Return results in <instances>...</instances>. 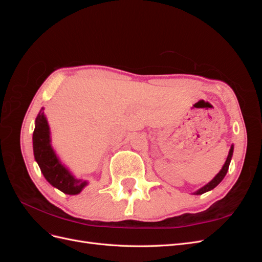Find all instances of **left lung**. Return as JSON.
I'll return each mask as SVG.
<instances>
[{
    "instance_id": "left-lung-1",
    "label": "left lung",
    "mask_w": 262,
    "mask_h": 262,
    "mask_svg": "<svg viewBox=\"0 0 262 262\" xmlns=\"http://www.w3.org/2000/svg\"><path fill=\"white\" fill-rule=\"evenodd\" d=\"M233 152H234V145L232 144L231 148H229V152H228L226 161H225V163H224V165H223V167H222V169L219 171V173H216V176L214 177L210 182H208L207 185L203 186V187L200 188L199 190H196V191H194L192 194H196V195H198V194H202V193H204V192H208V191H210V190L215 188V187L220 184V182L224 179V177H225V175H226V172H227V170H228L229 164H231V161H232Z\"/></svg>"
}]
</instances>
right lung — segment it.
Wrapping results in <instances>:
<instances>
[{"label":"right lung","mask_w":262,"mask_h":262,"mask_svg":"<svg viewBox=\"0 0 262 262\" xmlns=\"http://www.w3.org/2000/svg\"><path fill=\"white\" fill-rule=\"evenodd\" d=\"M42 107L35 120L33 133V148L35 161L40 167L43 177L51 186L66 194H78L89 185V181L76 178L64 164L51 145L50 126Z\"/></svg>","instance_id":"obj_1"}]
</instances>
